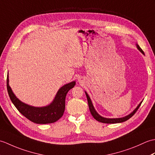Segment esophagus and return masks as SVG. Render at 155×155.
Instances as JSON below:
<instances>
[{
	"label": "esophagus",
	"instance_id": "esophagus-1",
	"mask_svg": "<svg viewBox=\"0 0 155 155\" xmlns=\"http://www.w3.org/2000/svg\"><path fill=\"white\" fill-rule=\"evenodd\" d=\"M78 81H80V79H78Z\"/></svg>",
	"mask_w": 155,
	"mask_h": 155
}]
</instances>
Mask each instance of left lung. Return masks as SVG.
I'll return each mask as SVG.
<instances>
[{
  "label": "left lung",
  "instance_id": "8db88e82",
  "mask_svg": "<svg viewBox=\"0 0 155 155\" xmlns=\"http://www.w3.org/2000/svg\"><path fill=\"white\" fill-rule=\"evenodd\" d=\"M137 48L139 50L142 52L143 54H144L143 51L142 50V49L140 48V47H139V45H137ZM86 93V96H87V101H88V107H89V110L91 111V113L92 114V116H93L95 120H98V122H101V123H107V124H114V123H123V122H124L126 121L127 120L129 119L130 118L132 117L133 115L135 114L136 112L137 111V110L139 109V108L140 107V106L141 105V103H142V102L139 104V106H138L136 109L134 110L132 113H130L129 115H128V116L125 117H123V118H104L103 117L100 116L99 114H98L96 110H94V108L93 107V103H92L91 102V98L89 97V96H88V94L87 93Z\"/></svg>",
  "mask_w": 155,
  "mask_h": 155
}]
</instances>
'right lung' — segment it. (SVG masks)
I'll use <instances>...</instances> for the list:
<instances>
[{"instance_id": "right-lung-1", "label": "right lung", "mask_w": 155, "mask_h": 155, "mask_svg": "<svg viewBox=\"0 0 155 155\" xmlns=\"http://www.w3.org/2000/svg\"><path fill=\"white\" fill-rule=\"evenodd\" d=\"M74 81L64 85L56 95L53 102L47 107H34L22 103L13 94L8 84V75L6 78V87L12 103L23 116L37 124H48L57 121L62 117L65 109V98L67 94L74 87Z\"/></svg>"}]
</instances>
